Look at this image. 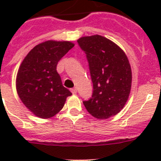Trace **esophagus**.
<instances>
[{"mask_svg": "<svg viewBox=\"0 0 161 161\" xmlns=\"http://www.w3.org/2000/svg\"><path fill=\"white\" fill-rule=\"evenodd\" d=\"M71 92H72L73 94H76V92H77V89H76V88H73V89H71Z\"/></svg>", "mask_w": 161, "mask_h": 161, "instance_id": "esophagus-1", "label": "esophagus"}]
</instances>
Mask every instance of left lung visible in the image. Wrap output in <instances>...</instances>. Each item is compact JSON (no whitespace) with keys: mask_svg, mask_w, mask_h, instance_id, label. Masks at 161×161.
Segmentation results:
<instances>
[{"mask_svg":"<svg viewBox=\"0 0 161 161\" xmlns=\"http://www.w3.org/2000/svg\"><path fill=\"white\" fill-rule=\"evenodd\" d=\"M86 54L93 91L84 106L97 119L113 117L123 109L131 89L132 73L125 52L117 44L101 35L80 38Z\"/></svg>","mask_w":161,"mask_h":161,"instance_id":"8db88e82","label":"left lung"}]
</instances>
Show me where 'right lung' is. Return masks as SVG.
I'll return each mask as SVG.
<instances>
[{
    "mask_svg": "<svg viewBox=\"0 0 161 161\" xmlns=\"http://www.w3.org/2000/svg\"><path fill=\"white\" fill-rule=\"evenodd\" d=\"M69 41L48 40L38 44L24 58L16 78L18 94L35 116L50 119L60 111L72 93L63 86L57 64L74 47Z\"/></svg>",
    "mask_w": 161,
    "mask_h": 161,
    "instance_id": "obj_1",
    "label": "right lung"
}]
</instances>
